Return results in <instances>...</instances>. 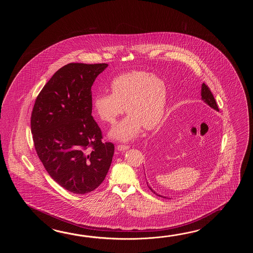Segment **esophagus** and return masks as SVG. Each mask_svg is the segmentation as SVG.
<instances>
[{
    "mask_svg": "<svg viewBox=\"0 0 253 253\" xmlns=\"http://www.w3.org/2000/svg\"><path fill=\"white\" fill-rule=\"evenodd\" d=\"M130 148L129 145H119L117 146V149L119 151H126Z\"/></svg>",
    "mask_w": 253,
    "mask_h": 253,
    "instance_id": "1",
    "label": "esophagus"
}]
</instances>
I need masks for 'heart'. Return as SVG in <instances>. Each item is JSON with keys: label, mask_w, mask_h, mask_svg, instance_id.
<instances>
[{"label": "heart", "mask_w": 253, "mask_h": 253, "mask_svg": "<svg viewBox=\"0 0 253 253\" xmlns=\"http://www.w3.org/2000/svg\"><path fill=\"white\" fill-rule=\"evenodd\" d=\"M110 90L111 94H97L92 106L97 117L110 125L116 123L124 110L128 114L110 131L114 139H133L142 126L149 130L160 122L167 104V86L161 79L146 71L132 70L116 77Z\"/></svg>", "instance_id": "1"}]
</instances>
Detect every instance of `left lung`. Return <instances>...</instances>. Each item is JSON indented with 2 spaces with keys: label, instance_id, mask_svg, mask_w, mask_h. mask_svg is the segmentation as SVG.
Returning a JSON list of instances; mask_svg holds the SVG:
<instances>
[{
  "label": "left lung",
  "instance_id": "8db88e82",
  "mask_svg": "<svg viewBox=\"0 0 253 253\" xmlns=\"http://www.w3.org/2000/svg\"><path fill=\"white\" fill-rule=\"evenodd\" d=\"M201 96H202V100H204L207 105H209L211 108H213L215 110H217V111H219V108H218V106H217V103L215 101L214 97H213V95H212V93L210 90V88H209V86H207L206 84L205 83H203V85H202V90H201ZM171 132L168 130H164L163 132H162L161 134H159V135H157L156 136V138L154 139V142H153V145L154 146H152V149H157V151L161 150L162 149V145H163V147H164V144L166 145V143H167V140L169 139V137H171ZM156 147V148L155 149L154 147ZM164 149V148H163ZM145 180H146V178H145ZM146 183H147V186H148V188L150 189L151 191H152V193H154V194L157 195V196H159V197H163V198H167V197H164V196H162L160 194H157L156 193L152 187L150 186V184L148 183V181L146 180Z\"/></svg>",
  "mask_w": 253,
  "mask_h": 253
}]
</instances>
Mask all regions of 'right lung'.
<instances>
[{
    "mask_svg": "<svg viewBox=\"0 0 253 253\" xmlns=\"http://www.w3.org/2000/svg\"><path fill=\"white\" fill-rule=\"evenodd\" d=\"M108 65L70 63L43 86L31 127L39 158L50 177L70 193L97 188L108 173L115 146L103 142L91 116V86Z\"/></svg>",
    "mask_w": 253,
    "mask_h": 253,
    "instance_id": "1",
    "label": "right lung"
}]
</instances>
